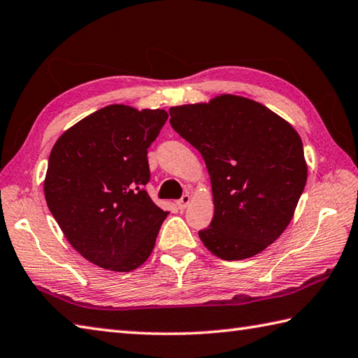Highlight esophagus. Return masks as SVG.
Returning <instances> with one entry per match:
<instances>
[{
	"instance_id": "esophagus-1",
	"label": "esophagus",
	"mask_w": 358,
	"mask_h": 358,
	"mask_svg": "<svg viewBox=\"0 0 358 358\" xmlns=\"http://www.w3.org/2000/svg\"><path fill=\"white\" fill-rule=\"evenodd\" d=\"M189 202H192V196H189V194H184L176 203H178V207H179L180 210H185V208L189 206Z\"/></svg>"
}]
</instances>
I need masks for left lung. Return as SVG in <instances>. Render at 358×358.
I'll return each instance as SVG.
<instances>
[{
	"instance_id": "8db88e82",
	"label": "left lung",
	"mask_w": 358,
	"mask_h": 358,
	"mask_svg": "<svg viewBox=\"0 0 358 358\" xmlns=\"http://www.w3.org/2000/svg\"><path fill=\"white\" fill-rule=\"evenodd\" d=\"M170 115L210 174L215 215L199 231L207 250L239 261L267 249L287 229L308 180L300 134L272 109L233 94L171 106Z\"/></svg>"
}]
</instances>
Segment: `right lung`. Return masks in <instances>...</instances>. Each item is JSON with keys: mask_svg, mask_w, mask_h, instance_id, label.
Wrapping results in <instances>:
<instances>
[{"mask_svg": "<svg viewBox=\"0 0 358 358\" xmlns=\"http://www.w3.org/2000/svg\"><path fill=\"white\" fill-rule=\"evenodd\" d=\"M165 109L108 105L64 131L52 147L45 178L50 213L69 244L113 272L141 267L155 249L169 211L151 201L148 148Z\"/></svg>", "mask_w": 358, "mask_h": 358, "instance_id": "1", "label": "right lung"}]
</instances>
